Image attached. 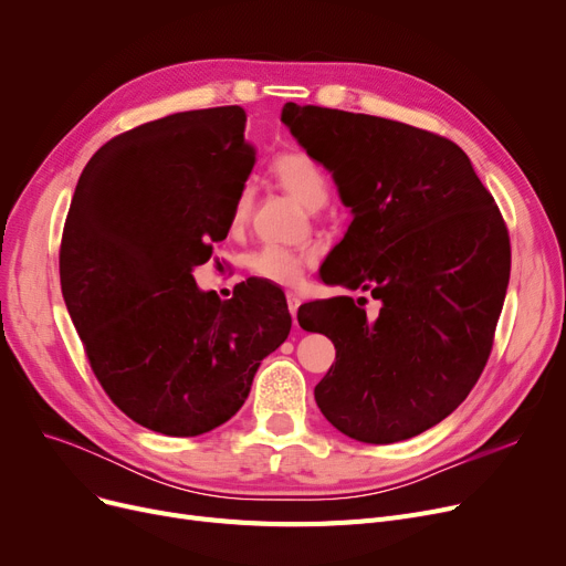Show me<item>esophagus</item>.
I'll use <instances>...</instances> for the list:
<instances>
[{
    "instance_id": "esophagus-1",
    "label": "esophagus",
    "mask_w": 566,
    "mask_h": 566,
    "mask_svg": "<svg viewBox=\"0 0 566 566\" xmlns=\"http://www.w3.org/2000/svg\"><path fill=\"white\" fill-rule=\"evenodd\" d=\"M286 305H289V312H291V316H293V323H298V307H301L298 293L289 291V293H286Z\"/></svg>"
}]
</instances>
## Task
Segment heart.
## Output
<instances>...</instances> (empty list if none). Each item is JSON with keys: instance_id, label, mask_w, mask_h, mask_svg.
<instances>
[{"instance_id": "1", "label": "heart", "mask_w": 566, "mask_h": 566, "mask_svg": "<svg viewBox=\"0 0 566 566\" xmlns=\"http://www.w3.org/2000/svg\"><path fill=\"white\" fill-rule=\"evenodd\" d=\"M273 171L277 176V181L298 199L303 206L321 208L325 201H328V178H325L321 165L303 154V151H286L280 154L273 163ZM250 203H252V188L243 186L238 190L231 208V227L238 229L248 213H250ZM312 261V254L298 252L291 248L282 245H263L256 252L250 254L248 268L250 273L263 282H273L280 286H293L305 273V265Z\"/></svg>"}]
</instances>
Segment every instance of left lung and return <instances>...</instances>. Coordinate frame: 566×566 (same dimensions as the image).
I'll return each mask as SVG.
<instances>
[{
	"label": "left lung",
	"instance_id": "left-lung-1",
	"mask_svg": "<svg viewBox=\"0 0 566 566\" xmlns=\"http://www.w3.org/2000/svg\"><path fill=\"white\" fill-rule=\"evenodd\" d=\"M282 124L335 178L353 222L321 280L337 295L298 310L337 358L314 388L335 429L371 444L418 436L470 395L510 284V233L461 148L390 118L286 103Z\"/></svg>",
	"mask_w": 566,
	"mask_h": 566
}]
</instances>
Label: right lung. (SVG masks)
<instances>
[{"mask_svg": "<svg viewBox=\"0 0 566 566\" xmlns=\"http://www.w3.org/2000/svg\"><path fill=\"white\" fill-rule=\"evenodd\" d=\"M238 105L169 114L103 144L64 224L59 277L88 365L128 418L165 436L231 420L291 331L282 289L201 291L195 268L231 227L254 167Z\"/></svg>", "mask_w": 566, "mask_h": 566, "instance_id": "obj_1", "label": "right lung"}]
</instances>
